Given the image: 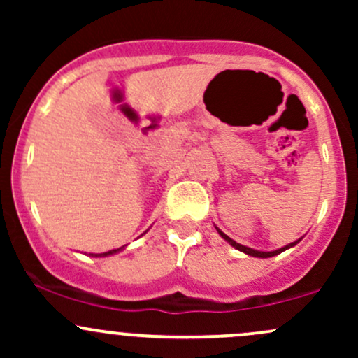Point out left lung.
<instances>
[{"mask_svg":"<svg viewBox=\"0 0 358 358\" xmlns=\"http://www.w3.org/2000/svg\"><path fill=\"white\" fill-rule=\"evenodd\" d=\"M215 229H217V232H219V236L222 237V239H224V241H227L229 244H231L234 249L241 250V252L248 254V256H252V257H261V259H266V257H273V256H278V254L285 252L286 249H289V248H294V245H296L298 242L303 239V237H301V239H298V241L291 242V244L285 245V248H279V249H276V250H269V252H264V250H256V249H250V248H248V245H242V244H239V242H236V241H234V239H231V237H229V236H225V234L222 232L219 227H215Z\"/></svg>","mask_w":358,"mask_h":358,"instance_id":"8db88e82","label":"left lung"}]
</instances>
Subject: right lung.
<instances>
[{
	"mask_svg": "<svg viewBox=\"0 0 358 358\" xmlns=\"http://www.w3.org/2000/svg\"><path fill=\"white\" fill-rule=\"evenodd\" d=\"M124 248H126V245H122V248H119V249H113V250H108V252H101V254H89V256L90 257H108V256H113V254L121 252V250Z\"/></svg>",
	"mask_w": 358,
	"mask_h": 358,
	"instance_id": "add662e5",
	"label": "right lung"
}]
</instances>
